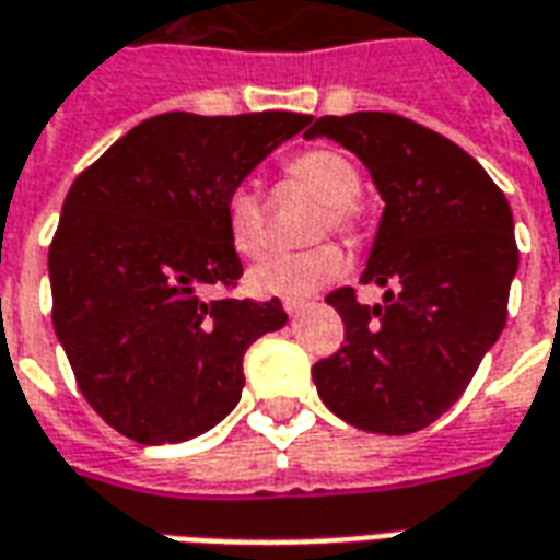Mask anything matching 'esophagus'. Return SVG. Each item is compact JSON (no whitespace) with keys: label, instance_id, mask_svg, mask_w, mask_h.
Segmentation results:
<instances>
[{"label":"esophagus","instance_id":"obj_1","mask_svg":"<svg viewBox=\"0 0 560 560\" xmlns=\"http://www.w3.org/2000/svg\"><path fill=\"white\" fill-rule=\"evenodd\" d=\"M306 308H312V303H308V300H284V312H288L291 318L303 315Z\"/></svg>","mask_w":560,"mask_h":560}]
</instances>
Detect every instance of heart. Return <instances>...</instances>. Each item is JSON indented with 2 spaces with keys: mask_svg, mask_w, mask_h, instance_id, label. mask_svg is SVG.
<instances>
[{
  "mask_svg": "<svg viewBox=\"0 0 560 560\" xmlns=\"http://www.w3.org/2000/svg\"><path fill=\"white\" fill-rule=\"evenodd\" d=\"M288 178L293 185L306 187L320 202H327V218L320 230L334 226L339 233L354 230V209L351 202L361 194V175L354 163L334 148H315L288 163ZM224 226L233 252L254 260L269 248V224L264 199L252 187H233L224 199ZM346 272V254L336 245H318L308 252L272 254L257 264L248 276L254 293L260 296H281V300H303L330 284Z\"/></svg>",
  "mask_w": 560,
  "mask_h": 560,
  "instance_id": "heart-1",
  "label": "heart"
}]
</instances>
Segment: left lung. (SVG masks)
Returning a JSON list of instances; mask_svg holds the SVG:
<instances>
[{"label":"left lung","instance_id":"left-lung-1","mask_svg":"<svg viewBox=\"0 0 560 560\" xmlns=\"http://www.w3.org/2000/svg\"><path fill=\"white\" fill-rule=\"evenodd\" d=\"M334 139L370 170L385 202L361 281L327 303L346 346L312 366L324 406L351 428L402 436L467 390L506 324L518 269L512 209L488 172L440 132L388 112L318 117L306 139Z\"/></svg>","mask_w":560,"mask_h":560}]
</instances>
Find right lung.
<instances>
[{
	"instance_id": "1",
	"label": "right lung",
	"mask_w": 560,
	"mask_h": 560,
	"mask_svg": "<svg viewBox=\"0 0 560 560\" xmlns=\"http://www.w3.org/2000/svg\"><path fill=\"white\" fill-rule=\"evenodd\" d=\"M308 120L148 117L69 187L48 252L54 330L81 394L117 433L185 443L236 409L245 351L288 315L279 300L206 303L199 291L242 276L226 194Z\"/></svg>"
}]
</instances>
